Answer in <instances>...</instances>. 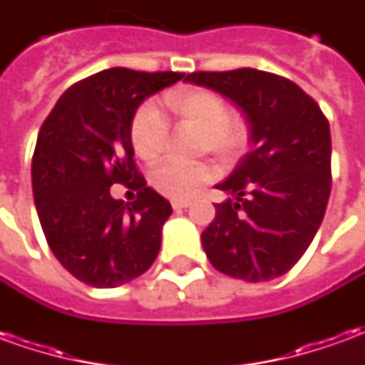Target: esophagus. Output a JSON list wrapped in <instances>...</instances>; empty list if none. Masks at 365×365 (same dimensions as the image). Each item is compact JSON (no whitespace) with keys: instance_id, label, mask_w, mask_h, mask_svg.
Returning a JSON list of instances; mask_svg holds the SVG:
<instances>
[{"instance_id":"34e87169","label":"esophagus","mask_w":365,"mask_h":365,"mask_svg":"<svg viewBox=\"0 0 365 365\" xmlns=\"http://www.w3.org/2000/svg\"><path fill=\"white\" fill-rule=\"evenodd\" d=\"M191 201L190 199H172V207L174 209H185V207H190Z\"/></svg>"}]
</instances>
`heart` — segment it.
Returning <instances> with one entry per match:
<instances>
[{"mask_svg":"<svg viewBox=\"0 0 365 365\" xmlns=\"http://www.w3.org/2000/svg\"><path fill=\"white\" fill-rule=\"evenodd\" d=\"M178 123L201 135V150H209L221 160L237 158L245 150L250 127L240 115H229V105L211 90H178L166 97ZM168 123L162 113L144 105L130 125V140L143 160L158 158L168 144ZM213 178L207 164H182L164 160L150 172V183L170 197H190Z\"/></svg>","mask_w":365,"mask_h":365,"instance_id":"1","label":"heart"}]
</instances>
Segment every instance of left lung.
<instances>
[{"label":"left lung","instance_id":"left-lung-1","mask_svg":"<svg viewBox=\"0 0 365 365\" xmlns=\"http://www.w3.org/2000/svg\"><path fill=\"white\" fill-rule=\"evenodd\" d=\"M185 82L230 99L245 113L254 150L217 183L201 242L215 269L245 282L287 274L313 242L329 203L330 127L313 97L282 76L238 68L193 72Z\"/></svg>","mask_w":365,"mask_h":365}]
</instances>
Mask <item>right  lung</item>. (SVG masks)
I'll return each instance as SVG.
<instances>
[{"label":"right lung","mask_w":365,"mask_h":365,"mask_svg":"<svg viewBox=\"0 0 365 365\" xmlns=\"http://www.w3.org/2000/svg\"><path fill=\"white\" fill-rule=\"evenodd\" d=\"M182 78L109 68L68 88L38 130L31 168L38 221L60 264L91 287L130 282L158 256L172 205L138 174L130 125L146 97ZM113 182L138 190L135 201L113 200Z\"/></svg>","instance_id":"right-lung-1"}]
</instances>
